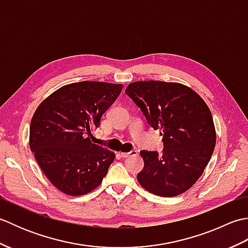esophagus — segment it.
Wrapping results in <instances>:
<instances>
[{"mask_svg": "<svg viewBox=\"0 0 248 248\" xmlns=\"http://www.w3.org/2000/svg\"><path fill=\"white\" fill-rule=\"evenodd\" d=\"M138 155V151L136 150H131L130 152H121L120 154V155L123 157H129L131 155Z\"/></svg>", "mask_w": 248, "mask_h": 248, "instance_id": "obj_1", "label": "esophagus"}]
</instances>
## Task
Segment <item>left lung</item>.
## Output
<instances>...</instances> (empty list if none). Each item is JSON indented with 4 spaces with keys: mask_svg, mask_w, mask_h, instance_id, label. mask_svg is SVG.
<instances>
[{
    "mask_svg": "<svg viewBox=\"0 0 248 248\" xmlns=\"http://www.w3.org/2000/svg\"><path fill=\"white\" fill-rule=\"evenodd\" d=\"M125 93L143 112L147 123L161 129L163 150H141L144 168L140 184L161 197L187 191L211 159L217 134L208 105L193 89L179 83L140 81Z\"/></svg>",
    "mask_w": 248,
    "mask_h": 248,
    "instance_id": "obj_1",
    "label": "left lung"
}]
</instances>
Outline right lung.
Returning <instances> with one entry per match:
<instances>
[{
	"label": "right lung",
	"instance_id": "add662e5",
	"mask_svg": "<svg viewBox=\"0 0 248 248\" xmlns=\"http://www.w3.org/2000/svg\"><path fill=\"white\" fill-rule=\"evenodd\" d=\"M121 84L84 81L57 89L37 108L30 147L50 182L80 196L96 188L115 154L92 143V131L121 93Z\"/></svg>",
	"mask_w": 248,
	"mask_h": 248
}]
</instances>
